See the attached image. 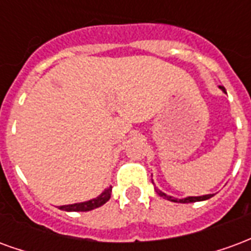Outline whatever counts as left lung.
I'll return each instance as SVG.
<instances>
[{"mask_svg": "<svg viewBox=\"0 0 251 251\" xmlns=\"http://www.w3.org/2000/svg\"><path fill=\"white\" fill-rule=\"evenodd\" d=\"M219 88H221L223 93H226V90H225V87H222V86H219ZM153 183V180H152ZM156 189V192L158 194V196H161V198H164V199L167 200H171V201H175V203H194V201H203V200H207L210 199V198H212L214 195H203V196H187V198H184V199H177V198H174V196H171V195H167L165 192H163V191H160L158 188H154Z\"/></svg>", "mask_w": 251, "mask_h": 251, "instance_id": "1", "label": "left lung"}]
</instances>
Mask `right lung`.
<instances>
[{"label": "right lung", "mask_w": 251, "mask_h": 251, "mask_svg": "<svg viewBox=\"0 0 251 251\" xmlns=\"http://www.w3.org/2000/svg\"><path fill=\"white\" fill-rule=\"evenodd\" d=\"M111 196V187L104 188V191L100 195H98L97 198H94L87 201H82V203H74V204L60 205L59 208L63 211H74V212H79V211H91L94 208H98L100 205H103Z\"/></svg>", "instance_id": "obj_1"}]
</instances>
